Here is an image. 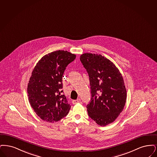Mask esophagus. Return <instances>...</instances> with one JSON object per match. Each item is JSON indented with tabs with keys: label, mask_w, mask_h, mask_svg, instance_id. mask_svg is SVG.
<instances>
[{
	"label": "esophagus",
	"mask_w": 157,
	"mask_h": 157,
	"mask_svg": "<svg viewBox=\"0 0 157 157\" xmlns=\"http://www.w3.org/2000/svg\"><path fill=\"white\" fill-rule=\"evenodd\" d=\"M81 102V100L80 99V98H78V99H77V100H73V103L74 104H77V103H79V102Z\"/></svg>",
	"instance_id": "obj_1"
}]
</instances>
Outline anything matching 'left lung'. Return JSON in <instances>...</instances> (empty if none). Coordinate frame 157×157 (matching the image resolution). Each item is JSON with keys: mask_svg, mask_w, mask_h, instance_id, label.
Here are the masks:
<instances>
[{"mask_svg": "<svg viewBox=\"0 0 157 157\" xmlns=\"http://www.w3.org/2000/svg\"><path fill=\"white\" fill-rule=\"evenodd\" d=\"M80 59L89 76L91 98L86 106L88 114L105 126L116 120L126 102L123 76L113 62L101 55L87 53Z\"/></svg>", "mask_w": 157, "mask_h": 157, "instance_id": "8db88e82", "label": "left lung"}]
</instances>
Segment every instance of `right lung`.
<instances>
[{
    "label": "right lung",
    "instance_id": "right-lung-1",
    "mask_svg": "<svg viewBox=\"0 0 157 157\" xmlns=\"http://www.w3.org/2000/svg\"><path fill=\"white\" fill-rule=\"evenodd\" d=\"M76 56L57 50L44 56L32 73L27 86L29 101L36 114L49 123L67 116L71 105L63 94L62 77Z\"/></svg>",
    "mask_w": 157,
    "mask_h": 157
}]
</instances>
